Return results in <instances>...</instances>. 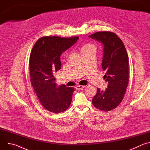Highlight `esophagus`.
I'll return each instance as SVG.
<instances>
[{
	"instance_id": "esophagus-1",
	"label": "esophagus",
	"mask_w": 150,
	"mask_h": 150,
	"mask_svg": "<svg viewBox=\"0 0 150 150\" xmlns=\"http://www.w3.org/2000/svg\"><path fill=\"white\" fill-rule=\"evenodd\" d=\"M85 86H84V85H78L76 86V90H82Z\"/></svg>"
}]
</instances>
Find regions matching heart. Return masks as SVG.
Listing matches in <instances>:
<instances>
[{"instance_id": "b5f03b06", "label": "heart", "mask_w": 150, "mask_h": 150, "mask_svg": "<svg viewBox=\"0 0 150 150\" xmlns=\"http://www.w3.org/2000/svg\"><path fill=\"white\" fill-rule=\"evenodd\" d=\"M91 50H94V46L91 44H86L81 47L82 53L84 52H87Z\"/></svg>"}]
</instances>
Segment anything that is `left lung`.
I'll list each match as a JSON object with an SVG mask.
<instances>
[{
	"label": "left lung",
	"mask_w": 150,
	"mask_h": 150,
	"mask_svg": "<svg viewBox=\"0 0 150 150\" xmlns=\"http://www.w3.org/2000/svg\"><path fill=\"white\" fill-rule=\"evenodd\" d=\"M89 37L103 44V57L101 67L108 83L105 91L97 88L93 99L96 108L110 111L120 104L129 82V58L122 40L112 32H97Z\"/></svg>",
	"instance_id": "left-lung-1"
}]
</instances>
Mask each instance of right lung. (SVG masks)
Listing matches in <instances>:
<instances>
[{"instance_id":"right-lung-1","label":"right lung","mask_w":150,"mask_h":150,"mask_svg":"<svg viewBox=\"0 0 150 150\" xmlns=\"http://www.w3.org/2000/svg\"><path fill=\"white\" fill-rule=\"evenodd\" d=\"M78 37H43L35 43L30 54V81L41 105L47 110L59 113L70 105L73 87L57 86L54 74L60 69V57L74 45Z\"/></svg>"}]
</instances>
